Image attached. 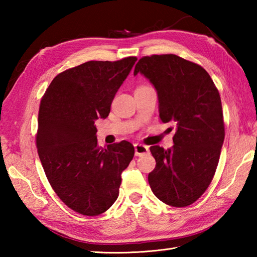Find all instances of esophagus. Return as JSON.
Masks as SVG:
<instances>
[{"mask_svg":"<svg viewBox=\"0 0 257 257\" xmlns=\"http://www.w3.org/2000/svg\"><path fill=\"white\" fill-rule=\"evenodd\" d=\"M149 152V148L147 146H144L141 144H136L135 145V154L136 156H145Z\"/></svg>","mask_w":257,"mask_h":257,"instance_id":"34e87169","label":"esophagus"}]
</instances>
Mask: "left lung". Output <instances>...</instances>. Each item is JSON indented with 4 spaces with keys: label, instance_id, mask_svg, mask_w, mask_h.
Masks as SVG:
<instances>
[{
    "label": "left lung",
    "instance_id": "1",
    "mask_svg": "<svg viewBox=\"0 0 257 257\" xmlns=\"http://www.w3.org/2000/svg\"><path fill=\"white\" fill-rule=\"evenodd\" d=\"M138 73L155 86L162 122L177 124L172 148L150 147V188L163 203L188 206L205 192L219 163L225 136L219 90L203 67L173 54L140 58Z\"/></svg>",
    "mask_w": 257,
    "mask_h": 257
}]
</instances>
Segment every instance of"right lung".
<instances>
[{
  "label": "right lung",
  "instance_id": "right-lung-1",
  "mask_svg": "<svg viewBox=\"0 0 257 257\" xmlns=\"http://www.w3.org/2000/svg\"><path fill=\"white\" fill-rule=\"evenodd\" d=\"M137 57L90 61L58 74L42 97L36 147L53 190L87 216L107 211L119 194L121 172L135 155L128 141L100 148L95 120L106 118Z\"/></svg>",
  "mask_w": 257,
  "mask_h": 257
}]
</instances>
